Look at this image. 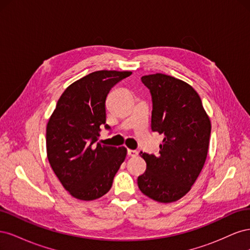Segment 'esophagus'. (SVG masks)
<instances>
[{"instance_id": "1", "label": "esophagus", "mask_w": 250, "mask_h": 250, "mask_svg": "<svg viewBox=\"0 0 250 250\" xmlns=\"http://www.w3.org/2000/svg\"><path fill=\"white\" fill-rule=\"evenodd\" d=\"M139 154V152L137 150H132V149H128L127 150V155L128 156H137Z\"/></svg>"}]
</instances>
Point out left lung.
Returning <instances> with one entry per match:
<instances>
[{
	"instance_id": "left-lung-1",
	"label": "left lung",
	"mask_w": 250,
	"mask_h": 250,
	"mask_svg": "<svg viewBox=\"0 0 250 250\" xmlns=\"http://www.w3.org/2000/svg\"><path fill=\"white\" fill-rule=\"evenodd\" d=\"M141 80L152 99L151 129L165 138L158 154H142L147 168L139 176L138 186L151 199L173 202L190 191L203 168L210 121L199 95L188 83L165 74Z\"/></svg>"
}]
</instances>
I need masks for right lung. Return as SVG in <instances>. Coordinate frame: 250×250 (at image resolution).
<instances>
[{"mask_svg": "<svg viewBox=\"0 0 250 250\" xmlns=\"http://www.w3.org/2000/svg\"><path fill=\"white\" fill-rule=\"evenodd\" d=\"M131 72L98 71L67 87L47 125V154L51 167L75 198L94 200L106 194L127 150L101 145L106 124V98L111 87Z\"/></svg>", "mask_w": 250, "mask_h": 250, "instance_id": "add662e5", "label": "right lung"}]
</instances>
